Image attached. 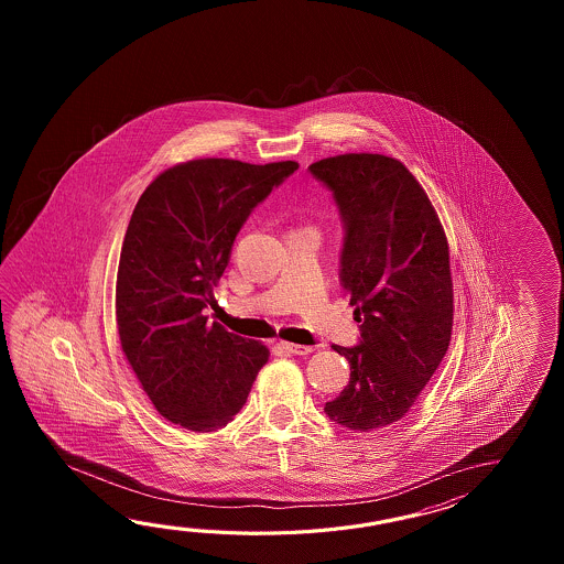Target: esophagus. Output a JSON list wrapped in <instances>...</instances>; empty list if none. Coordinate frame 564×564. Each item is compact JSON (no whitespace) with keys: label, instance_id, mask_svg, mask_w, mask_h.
Wrapping results in <instances>:
<instances>
[{"label":"esophagus","instance_id":"esophagus-1","mask_svg":"<svg viewBox=\"0 0 564 564\" xmlns=\"http://www.w3.org/2000/svg\"><path fill=\"white\" fill-rule=\"evenodd\" d=\"M278 348L284 350L288 355H311L314 347H306V345H294V343H278Z\"/></svg>","mask_w":564,"mask_h":564}]
</instances>
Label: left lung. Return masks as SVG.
Returning a JSON list of instances; mask_svg holds the SVG:
<instances>
[{
	"mask_svg": "<svg viewBox=\"0 0 564 564\" xmlns=\"http://www.w3.org/2000/svg\"><path fill=\"white\" fill-rule=\"evenodd\" d=\"M308 171L338 207L345 231L338 278L360 323L355 347L333 345L348 360L350 379L324 413L352 432H372L408 413L449 347L447 240L401 161L348 153Z\"/></svg>",
	"mask_w": 564,
	"mask_h": 564,
	"instance_id": "8db88e82",
	"label": "left lung"
}]
</instances>
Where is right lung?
<instances>
[{
  "instance_id": "add662e5",
  "label": "right lung",
  "mask_w": 564,
  "mask_h": 564,
  "mask_svg": "<svg viewBox=\"0 0 564 564\" xmlns=\"http://www.w3.org/2000/svg\"><path fill=\"white\" fill-rule=\"evenodd\" d=\"M299 169L197 159L161 173L134 205L117 276V326L132 371L165 420L189 432L226 427L270 350L207 324L234 241Z\"/></svg>"
}]
</instances>
